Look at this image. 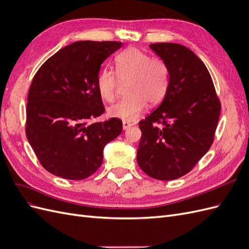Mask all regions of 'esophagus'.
I'll return each mask as SVG.
<instances>
[{
	"label": "esophagus",
	"instance_id": "esophagus-1",
	"mask_svg": "<svg viewBox=\"0 0 249 249\" xmlns=\"http://www.w3.org/2000/svg\"><path fill=\"white\" fill-rule=\"evenodd\" d=\"M132 126V124L131 123H129V122H124L123 123V127H124V130H127L129 129V127H131Z\"/></svg>",
	"mask_w": 249,
	"mask_h": 249
}]
</instances>
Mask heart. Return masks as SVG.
I'll use <instances>...</instances> for the list:
<instances>
[{
	"mask_svg": "<svg viewBox=\"0 0 249 249\" xmlns=\"http://www.w3.org/2000/svg\"><path fill=\"white\" fill-rule=\"evenodd\" d=\"M169 67L161 58L148 55L137 48H129L115 57V71H100L96 88L100 95L109 103L114 102L122 83H127L129 96L109 108L112 117L135 120L144 111L147 103L160 104L169 86Z\"/></svg>",
	"mask_w": 249,
	"mask_h": 249,
	"instance_id": "heart-1",
	"label": "heart"
}]
</instances>
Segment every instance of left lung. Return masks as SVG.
I'll return each instance as SVG.
<instances>
[{
	"label": "left lung",
	"mask_w": 249,
	"mask_h": 249,
	"mask_svg": "<svg viewBox=\"0 0 249 249\" xmlns=\"http://www.w3.org/2000/svg\"><path fill=\"white\" fill-rule=\"evenodd\" d=\"M169 67L162 103L139 122V167L156 179L187 175L213 144L221 104L201 60L178 43L150 44Z\"/></svg>",
	"instance_id": "left-lung-1"
}]
</instances>
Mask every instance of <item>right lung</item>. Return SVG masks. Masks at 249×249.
<instances>
[{"label":"right lung","mask_w":249,"mask_h":249,"mask_svg":"<svg viewBox=\"0 0 249 249\" xmlns=\"http://www.w3.org/2000/svg\"><path fill=\"white\" fill-rule=\"evenodd\" d=\"M123 46L118 41H77L50 57L29 89L26 136L42 167L66 179H84L100 168L103 149L123 131V122L101 116L96 88L102 63Z\"/></svg>","instance_id":"1"}]
</instances>
